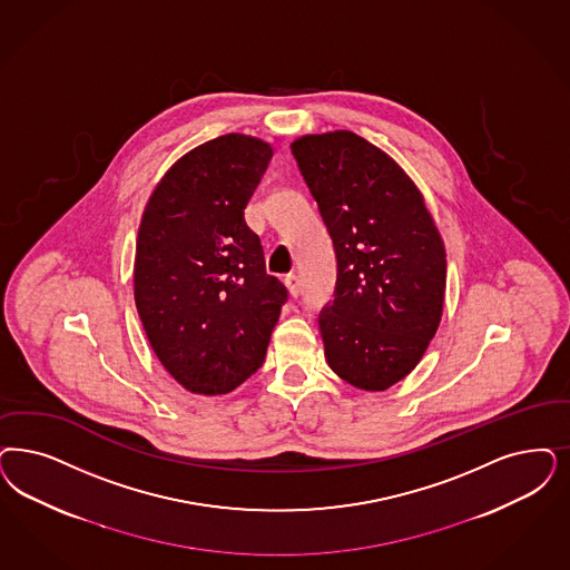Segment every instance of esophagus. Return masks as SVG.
<instances>
[{
	"label": "esophagus",
	"instance_id": "34e87169",
	"mask_svg": "<svg viewBox=\"0 0 570 570\" xmlns=\"http://www.w3.org/2000/svg\"><path fill=\"white\" fill-rule=\"evenodd\" d=\"M284 284H286V288H288V293L293 296H298L301 293V282H298V277L295 274H288L284 277Z\"/></svg>",
	"mask_w": 570,
	"mask_h": 570
}]
</instances>
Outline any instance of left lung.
I'll return each instance as SVG.
<instances>
[{
  "mask_svg": "<svg viewBox=\"0 0 570 570\" xmlns=\"http://www.w3.org/2000/svg\"><path fill=\"white\" fill-rule=\"evenodd\" d=\"M333 237L336 288L320 312L328 366L366 392L414 371L442 320L446 250L413 178L350 130L291 145Z\"/></svg>",
  "mask_w": 570,
  "mask_h": 570,
  "instance_id": "1",
  "label": "left lung"
}]
</instances>
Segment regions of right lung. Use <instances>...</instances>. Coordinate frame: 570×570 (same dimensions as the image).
<instances>
[{
    "label": "right lung",
    "mask_w": 570,
    "mask_h": 570,
    "mask_svg": "<svg viewBox=\"0 0 570 570\" xmlns=\"http://www.w3.org/2000/svg\"><path fill=\"white\" fill-rule=\"evenodd\" d=\"M274 156L248 135L177 159L140 218L135 301L161 366L187 392H234L265 362L288 293L244 210Z\"/></svg>",
    "instance_id": "add662e5"
}]
</instances>
